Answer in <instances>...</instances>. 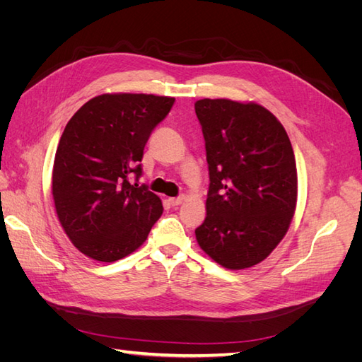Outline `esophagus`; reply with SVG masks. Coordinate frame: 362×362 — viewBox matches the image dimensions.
Returning <instances> with one entry per match:
<instances>
[{
    "label": "esophagus",
    "mask_w": 362,
    "mask_h": 362,
    "mask_svg": "<svg viewBox=\"0 0 362 362\" xmlns=\"http://www.w3.org/2000/svg\"><path fill=\"white\" fill-rule=\"evenodd\" d=\"M184 201V196H178V198H169V204L172 206H177V205H181Z\"/></svg>",
    "instance_id": "esophagus-1"
}]
</instances>
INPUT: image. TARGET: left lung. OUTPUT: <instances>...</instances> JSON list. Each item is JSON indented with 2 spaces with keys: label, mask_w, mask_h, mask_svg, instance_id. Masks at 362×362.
Instances as JSON below:
<instances>
[{
  "label": "left lung",
  "mask_w": 362,
  "mask_h": 362,
  "mask_svg": "<svg viewBox=\"0 0 362 362\" xmlns=\"http://www.w3.org/2000/svg\"><path fill=\"white\" fill-rule=\"evenodd\" d=\"M210 187L206 217L194 229L205 254L225 269L266 259L288 226L298 201V170L282 124L255 103L199 100Z\"/></svg>",
  "instance_id": "obj_1"
}]
</instances>
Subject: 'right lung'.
I'll return each mask as SVG.
<instances>
[{"label": "right lung", "instance_id": "add662e5", "mask_svg": "<svg viewBox=\"0 0 362 362\" xmlns=\"http://www.w3.org/2000/svg\"><path fill=\"white\" fill-rule=\"evenodd\" d=\"M175 98L104 93L64 128L52 169V198L64 233L81 254L112 262L144 245L163 214L141 177L146 141Z\"/></svg>", "mask_w": 362, "mask_h": 362}]
</instances>
